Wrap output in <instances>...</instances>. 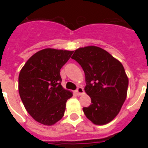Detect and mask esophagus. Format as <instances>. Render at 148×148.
Wrapping results in <instances>:
<instances>
[{"mask_svg":"<svg viewBox=\"0 0 148 148\" xmlns=\"http://www.w3.org/2000/svg\"><path fill=\"white\" fill-rule=\"evenodd\" d=\"M76 93H77V95H83L84 93L83 88H82V87H78V88H77Z\"/></svg>","mask_w":148,"mask_h":148,"instance_id":"obj_1","label":"esophagus"}]
</instances>
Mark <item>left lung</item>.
<instances>
[{"instance_id":"left-lung-1","label":"left lung","mask_w":148,"mask_h":148,"mask_svg":"<svg viewBox=\"0 0 148 148\" xmlns=\"http://www.w3.org/2000/svg\"><path fill=\"white\" fill-rule=\"evenodd\" d=\"M85 74L84 90L91 104L83 108L84 114L97 125L111 121L125 101L128 78L123 65L105 50L96 46L81 47L71 57Z\"/></svg>"}]
</instances>
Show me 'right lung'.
Returning a JSON list of instances; mask_svg holds the SVG:
<instances>
[{
	"label": "right lung",
	"mask_w": 148,
	"mask_h": 148,
	"mask_svg": "<svg viewBox=\"0 0 148 148\" xmlns=\"http://www.w3.org/2000/svg\"><path fill=\"white\" fill-rule=\"evenodd\" d=\"M74 51L46 48L29 58L21 70L18 90L28 114L51 126L64 114L66 102L73 96L61 83L60 71Z\"/></svg>",
	"instance_id": "1"
}]
</instances>
